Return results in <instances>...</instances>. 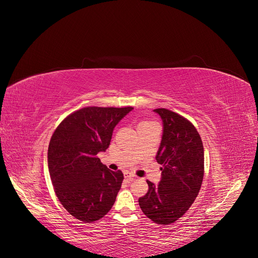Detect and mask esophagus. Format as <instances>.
<instances>
[{
    "mask_svg": "<svg viewBox=\"0 0 258 258\" xmlns=\"http://www.w3.org/2000/svg\"><path fill=\"white\" fill-rule=\"evenodd\" d=\"M124 178L129 179V181H132V179L136 178V175L134 173H130V172H126L124 173Z\"/></svg>",
    "mask_w": 258,
    "mask_h": 258,
    "instance_id": "1",
    "label": "esophagus"
}]
</instances>
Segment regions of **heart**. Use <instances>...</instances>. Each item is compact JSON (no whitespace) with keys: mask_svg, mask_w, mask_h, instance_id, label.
<instances>
[{"mask_svg":"<svg viewBox=\"0 0 258 258\" xmlns=\"http://www.w3.org/2000/svg\"><path fill=\"white\" fill-rule=\"evenodd\" d=\"M150 123H153V122H148V121H144V122H142L141 124H150Z\"/></svg>","mask_w":258,"mask_h":258,"instance_id":"1","label":"heart"}]
</instances>
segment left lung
Wrapping results in <instances>:
<instances>
[{"label":"left lung","instance_id":"obj_1","mask_svg":"<svg viewBox=\"0 0 258 258\" xmlns=\"http://www.w3.org/2000/svg\"><path fill=\"white\" fill-rule=\"evenodd\" d=\"M162 120V137L156 160L160 182L147 181L148 191L139 199L143 213L157 224L174 223L198 196L204 179L205 153L194 124L166 108L154 110Z\"/></svg>","mask_w":258,"mask_h":258}]
</instances>
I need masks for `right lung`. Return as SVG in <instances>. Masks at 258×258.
<instances>
[{"mask_svg":"<svg viewBox=\"0 0 258 258\" xmlns=\"http://www.w3.org/2000/svg\"><path fill=\"white\" fill-rule=\"evenodd\" d=\"M134 107L89 106L69 115L53 132L48 170L61 205L75 218L96 222L110 211L123 175L97 155L110 145L113 130Z\"/></svg>","mask_w":258,"mask_h":258,"instance_id":"obj_1","label":"right lung"}]
</instances>
